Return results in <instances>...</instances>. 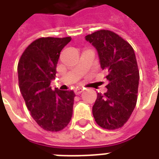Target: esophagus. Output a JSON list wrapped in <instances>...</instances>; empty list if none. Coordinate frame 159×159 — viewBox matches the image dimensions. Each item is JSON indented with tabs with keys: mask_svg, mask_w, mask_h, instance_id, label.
Masks as SVG:
<instances>
[{
	"mask_svg": "<svg viewBox=\"0 0 159 159\" xmlns=\"http://www.w3.org/2000/svg\"><path fill=\"white\" fill-rule=\"evenodd\" d=\"M83 91V89H76L74 92H75V93H76V95H78V94H80V93H82Z\"/></svg>",
	"mask_w": 159,
	"mask_h": 159,
	"instance_id": "1",
	"label": "esophagus"
}]
</instances>
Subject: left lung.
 Masks as SVG:
<instances>
[{
	"label": "left lung",
	"instance_id": "1",
	"mask_svg": "<svg viewBox=\"0 0 159 159\" xmlns=\"http://www.w3.org/2000/svg\"><path fill=\"white\" fill-rule=\"evenodd\" d=\"M96 48L108 80L106 93H98L93 115L98 125L116 129L124 125L135 107L140 74L133 48L116 33L100 30L85 36Z\"/></svg>",
	"mask_w": 159,
	"mask_h": 159
}]
</instances>
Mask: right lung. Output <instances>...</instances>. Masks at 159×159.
Segmentation results:
<instances>
[{"label":"right lung","instance_id":"right-lung-1","mask_svg":"<svg viewBox=\"0 0 159 159\" xmlns=\"http://www.w3.org/2000/svg\"><path fill=\"white\" fill-rule=\"evenodd\" d=\"M71 38L42 37L30 44L18 64L20 92L31 117L43 129L57 132L65 129L72 117L75 93L52 90L60 52Z\"/></svg>","mask_w":159,"mask_h":159}]
</instances>
